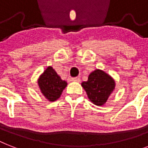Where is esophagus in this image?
<instances>
[{"label": "esophagus", "instance_id": "34e87169", "mask_svg": "<svg viewBox=\"0 0 148 148\" xmlns=\"http://www.w3.org/2000/svg\"><path fill=\"white\" fill-rule=\"evenodd\" d=\"M71 81H74V82H80L81 79L79 78V77H73V78H71Z\"/></svg>", "mask_w": 148, "mask_h": 148}]
</instances>
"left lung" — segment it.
I'll use <instances>...</instances> for the list:
<instances>
[{"mask_svg":"<svg viewBox=\"0 0 148 148\" xmlns=\"http://www.w3.org/2000/svg\"><path fill=\"white\" fill-rule=\"evenodd\" d=\"M88 97L94 104L102 106L107 102L116 87L114 79L102 70L96 69L81 83Z\"/></svg>","mask_w":148,"mask_h":148,"instance_id":"left-lung-1","label":"left lung"}]
</instances>
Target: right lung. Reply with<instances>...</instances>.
I'll return each mask as SVG.
<instances>
[{
  "mask_svg": "<svg viewBox=\"0 0 148 148\" xmlns=\"http://www.w3.org/2000/svg\"><path fill=\"white\" fill-rule=\"evenodd\" d=\"M38 84L43 96L49 101L58 100L67 85V82L60 79L51 66H48L40 74Z\"/></svg>",
  "mask_w": 148,
  "mask_h": 148,
  "instance_id": "obj_1",
  "label": "right lung"
}]
</instances>
